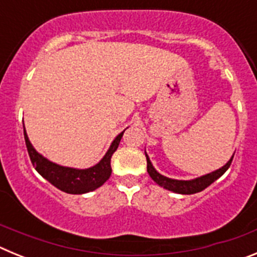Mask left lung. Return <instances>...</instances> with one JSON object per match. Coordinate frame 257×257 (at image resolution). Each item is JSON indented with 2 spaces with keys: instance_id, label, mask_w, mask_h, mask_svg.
I'll return each instance as SVG.
<instances>
[{
  "instance_id": "1",
  "label": "left lung",
  "mask_w": 257,
  "mask_h": 257,
  "mask_svg": "<svg viewBox=\"0 0 257 257\" xmlns=\"http://www.w3.org/2000/svg\"><path fill=\"white\" fill-rule=\"evenodd\" d=\"M145 157H147V171H148L149 176L156 181L160 187L165 188L167 190H171L174 193H179V194H194V193L202 192L203 189H206L207 187H210L213 181H216L217 179L224 175V172L229 169L231 161H233V157L231 156L230 160L225 163V165L220 167V169L215 170V171L210 172V174H206L203 176H199L196 179H190V180H178V179H171L167 178V176H163L162 174L157 171L154 169V166L152 165L151 158L145 152Z\"/></svg>"
}]
</instances>
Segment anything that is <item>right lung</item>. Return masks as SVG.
<instances>
[{"instance_id": "obj_1", "label": "right lung", "mask_w": 257, "mask_h": 257, "mask_svg": "<svg viewBox=\"0 0 257 257\" xmlns=\"http://www.w3.org/2000/svg\"><path fill=\"white\" fill-rule=\"evenodd\" d=\"M23 127H24V123H23ZM124 130L115 136L103 158L96 165L91 166L88 169L67 167V166L58 165V163L47 160L46 157L38 153L35 147L32 145V143L29 142L26 127H24V139H26V145L32 165L42 178L46 179L49 183H51L61 192L69 193V194H83V193L92 192V190L100 188L110 178V174H112L110 158H112L113 153L117 151Z\"/></svg>"}]
</instances>
